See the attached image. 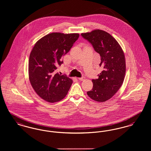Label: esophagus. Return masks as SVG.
Returning <instances> with one entry per match:
<instances>
[{
	"label": "esophagus",
	"mask_w": 151,
	"mask_h": 151,
	"mask_svg": "<svg viewBox=\"0 0 151 151\" xmlns=\"http://www.w3.org/2000/svg\"><path fill=\"white\" fill-rule=\"evenodd\" d=\"M85 77H81V78H78V79L81 81L85 80Z\"/></svg>",
	"instance_id": "esophagus-1"
}]
</instances>
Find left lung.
<instances>
[{"label":"left lung","instance_id":"1","mask_svg":"<svg viewBox=\"0 0 151 151\" xmlns=\"http://www.w3.org/2000/svg\"><path fill=\"white\" fill-rule=\"evenodd\" d=\"M81 36L100 55L101 62L99 65L103 68L98 78L92 79L93 87L87 91V95L96 102H106L115 94L123 82L126 74L124 52L118 41L102 30L82 33Z\"/></svg>","mask_w":151,"mask_h":151}]
</instances>
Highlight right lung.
I'll return each instance as SVG.
<instances>
[{
	"label": "right lung",
	"mask_w": 151,
	"mask_h": 151,
	"mask_svg": "<svg viewBox=\"0 0 151 151\" xmlns=\"http://www.w3.org/2000/svg\"><path fill=\"white\" fill-rule=\"evenodd\" d=\"M79 36L51 33L38 40L32 49L28 64L29 81L37 95L48 102L62 100L71 87L72 79L59 74L57 69Z\"/></svg>",
	"instance_id": "right-lung-1"
}]
</instances>
